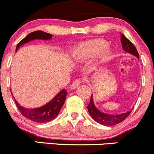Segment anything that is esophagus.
<instances>
[{
    "label": "esophagus",
    "mask_w": 154,
    "mask_h": 154,
    "mask_svg": "<svg viewBox=\"0 0 154 154\" xmlns=\"http://www.w3.org/2000/svg\"><path fill=\"white\" fill-rule=\"evenodd\" d=\"M80 84H81V79H77V80H75V82L71 85L70 88H71V90H75L76 88H78Z\"/></svg>",
    "instance_id": "esophagus-1"
}]
</instances>
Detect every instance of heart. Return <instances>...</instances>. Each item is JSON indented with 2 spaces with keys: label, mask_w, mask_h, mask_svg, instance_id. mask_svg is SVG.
Instances as JSON below:
<instances>
[{
  "label": "heart",
  "mask_w": 154,
  "mask_h": 154,
  "mask_svg": "<svg viewBox=\"0 0 154 154\" xmlns=\"http://www.w3.org/2000/svg\"><path fill=\"white\" fill-rule=\"evenodd\" d=\"M107 45V41L103 39L83 42L74 48L72 57L75 61L83 62L94 56L95 64H101L109 61L111 56V50Z\"/></svg>",
  "instance_id": "1"
}]
</instances>
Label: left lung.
I'll use <instances>...</instances> for the list:
<instances>
[{"label":"left lung","mask_w":154,"mask_h":154,"mask_svg":"<svg viewBox=\"0 0 154 154\" xmlns=\"http://www.w3.org/2000/svg\"><path fill=\"white\" fill-rule=\"evenodd\" d=\"M121 43L123 50L125 52L133 55L139 60V54L135 46L123 34H121ZM132 109L133 108H132L131 110L127 111V112L122 113V114H110L103 113L100 111L99 109H97V107L95 106L94 101H93V95H91V101H90V103L88 106V112H89L91 117L96 122L99 123L102 125H106V126H112V125H117V124L122 122L131 113Z\"/></svg>","instance_id":"obj_1"}]
</instances>
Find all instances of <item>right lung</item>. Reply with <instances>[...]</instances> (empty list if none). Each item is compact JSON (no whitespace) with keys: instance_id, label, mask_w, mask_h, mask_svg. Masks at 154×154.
I'll return each mask as SVG.
<instances>
[{"instance_id":"1","label":"right lung","mask_w":154,"mask_h":154,"mask_svg":"<svg viewBox=\"0 0 154 154\" xmlns=\"http://www.w3.org/2000/svg\"><path fill=\"white\" fill-rule=\"evenodd\" d=\"M53 35L49 33L45 32L43 31H35L29 33L27 36H26L24 39H22L19 43L17 44L16 48V52L19 49V48L26 43L32 41L34 40H49L52 38ZM67 92L66 90L63 89L59 92L56 96L50 100L48 103L43 106L41 107L35 108V109H27V108L23 107L14 98L16 105L18 107L19 111L24 117L27 118L31 121L38 123L48 122L51 120L54 119L58 116L60 110L62 108L64 103Z\"/></svg>"}]
</instances>
